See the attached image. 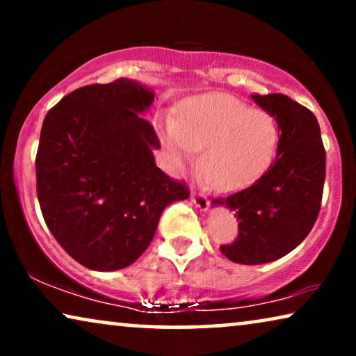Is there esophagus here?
<instances>
[{"label": "esophagus", "mask_w": 356, "mask_h": 356, "mask_svg": "<svg viewBox=\"0 0 356 356\" xmlns=\"http://www.w3.org/2000/svg\"><path fill=\"white\" fill-rule=\"evenodd\" d=\"M191 201L196 204V206L201 209V211H207L209 206H211V202H209V197L201 191H193L191 193Z\"/></svg>", "instance_id": "esophagus-1"}]
</instances>
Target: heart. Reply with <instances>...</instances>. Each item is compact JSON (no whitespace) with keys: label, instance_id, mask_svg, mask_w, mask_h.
<instances>
[{"label":"heart","instance_id":"1","mask_svg":"<svg viewBox=\"0 0 356 356\" xmlns=\"http://www.w3.org/2000/svg\"><path fill=\"white\" fill-rule=\"evenodd\" d=\"M160 134L177 170L193 165L204 149L202 173L220 191L254 183L269 168L279 140L270 115L225 94L189 100L179 108L178 120L160 123Z\"/></svg>","mask_w":356,"mask_h":356}]
</instances>
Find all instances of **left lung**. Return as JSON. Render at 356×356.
<instances>
[{
    "mask_svg": "<svg viewBox=\"0 0 356 356\" xmlns=\"http://www.w3.org/2000/svg\"><path fill=\"white\" fill-rule=\"evenodd\" d=\"M251 99L277 121V155L251 186L212 201L235 211L238 222V236L220 246L222 254L248 266L280 259L308 236L325 179V150L313 111L284 94Z\"/></svg>",
    "mask_w": 356,
    "mask_h": 356,
    "instance_id": "8db88e82",
    "label": "left lung"
}]
</instances>
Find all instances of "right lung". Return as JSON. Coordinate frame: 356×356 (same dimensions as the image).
Listing matches in <instances>:
<instances>
[{"instance_id": "add662e5", "label": "right lung", "mask_w": 356, "mask_h": 356, "mask_svg": "<svg viewBox=\"0 0 356 356\" xmlns=\"http://www.w3.org/2000/svg\"><path fill=\"white\" fill-rule=\"evenodd\" d=\"M154 92L120 77L72 90L48 111L35 157L37 196L55 240L92 270H118L147 250L163 209L189 197L154 160L140 113Z\"/></svg>"}]
</instances>
